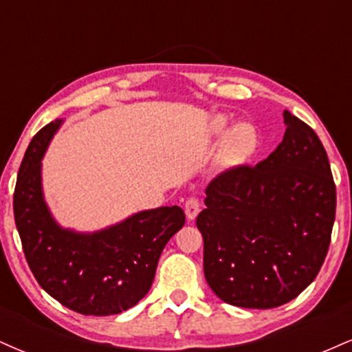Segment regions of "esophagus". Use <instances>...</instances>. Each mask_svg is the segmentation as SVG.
<instances>
[{"mask_svg":"<svg viewBox=\"0 0 352 352\" xmlns=\"http://www.w3.org/2000/svg\"><path fill=\"white\" fill-rule=\"evenodd\" d=\"M185 215H187V220L192 221L195 220L197 215H199L200 212V201L199 199H195V197H192V199H188L185 201Z\"/></svg>","mask_w":352,"mask_h":352,"instance_id":"esophagus-1","label":"esophagus"}]
</instances>
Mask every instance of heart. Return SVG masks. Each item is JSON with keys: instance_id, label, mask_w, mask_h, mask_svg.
I'll return each instance as SVG.
<instances>
[{"instance_id": "b5f03b06", "label": "heart", "mask_w": 352, "mask_h": 352, "mask_svg": "<svg viewBox=\"0 0 352 352\" xmlns=\"http://www.w3.org/2000/svg\"><path fill=\"white\" fill-rule=\"evenodd\" d=\"M210 134L223 135L228 129L227 117L217 116L210 120ZM258 135L256 131L250 124H236L225 135L223 147H221V159L227 164H240L248 159L256 151Z\"/></svg>"}]
</instances>
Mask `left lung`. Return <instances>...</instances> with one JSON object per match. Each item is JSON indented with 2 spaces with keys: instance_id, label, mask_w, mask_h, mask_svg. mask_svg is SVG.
Instances as JSON below:
<instances>
[{
  "instance_id": "obj_1",
  "label": "left lung",
  "mask_w": 352,
  "mask_h": 352,
  "mask_svg": "<svg viewBox=\"0 0 352 352\" xmlns=\"http://www.w3.org/2000/svg\"><path fill=\"white\" fill-rule=\"evenodd\" d=\"M286 132L254 167L240 165L208 184L197 217L204 272L221 301L270 309L313 283L328 253L336 185L316 132L283 112Z\"/></svg>"
}]
</instances>
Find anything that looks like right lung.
<instances>
[{
    "label": "right lung",
    "instance_id": "right-lung-1",
    "mask_svg": "<svg viewBox=\"0 0 352 352\" xmlns=\"http://www.w3.org/2000/svg\"><path fill=\"white\" fill-rule=\"evenodd\" d=\"M63 120L31 140L18 172L13 210L28 265L39 286L86 316L132 308L151 289L167 241L185 225L177 205L142 210L119 223L82 233L60 227L43 193V157Z\"/></svg>",
    "mask_w": 352,
    "mask_h": 352
}]
</instances>
